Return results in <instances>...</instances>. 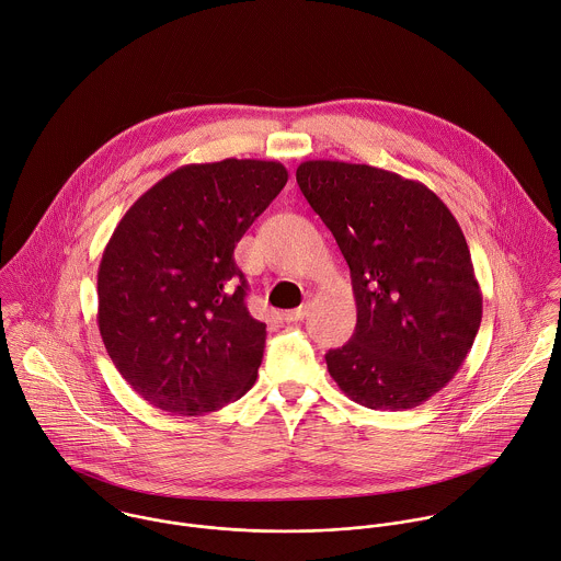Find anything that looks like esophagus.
<instances>
[{
    "instance_id": "obj_1",
    "label": "esophagus",
    "mask_w": 561,
    "mask_h": 561,
    "mask_svg": "<svg viewBox=\"0 0 561 561\" xmlns=\"http://www.w3.org/2000/svg\"><path fill=\"white\" fill-rule=\"evenodd\" d=\"M306 314H308V306H299L295 310H286L284 312V321L286 323H295V321H301Z\"/></svg>"
}]
</instances>
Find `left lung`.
Listing matches in <instances>:
<instances>
[{
    "label": "left lung",
    "mask_w": 561,
    "mask_h": 561,
    "mask_svg": "<svg viewBox=\"0 0 561 561\" xmlns=\"http://www.w3.org/2000/svg\"><path fill=\"white\" fill-rule=\"evenodd\" d=\"M297 184L352 277L356 328L325 354L354 403L401 412L440 392L465 363L482 293L460 225L419 180L341 160H306Z\"/></svg>",
    "instance_id": "1"
}]
</instances>
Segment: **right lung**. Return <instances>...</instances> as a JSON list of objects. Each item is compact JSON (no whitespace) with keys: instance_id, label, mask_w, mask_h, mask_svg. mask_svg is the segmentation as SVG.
<instances>
[{"instance_id":"add662e5","label":"right lung","mask_w":561,"mask_h":561,"mask_svg":"<svg viewBox=\"0 0 561 561\" xmlns=\"http://www.w3.org/2000/svg\"><path fill=\"white\" fill-rule=\"evenodd\" d=\"M275 160L184 164L145 192L99 266V330L110 358L149 405L201 416L257 379L266 323L247 310L233 249L277 198Z\"/></svg>"}]
</instances>
